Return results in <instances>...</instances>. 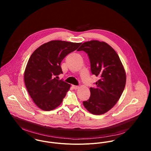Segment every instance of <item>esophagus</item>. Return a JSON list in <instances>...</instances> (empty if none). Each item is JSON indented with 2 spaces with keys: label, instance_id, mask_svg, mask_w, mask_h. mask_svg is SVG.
I'll return each mask as SVG.
<instances>
[{
  "label": "esophagus",
  "instance_id": "1",
  "mask_svg": "<svg viewBox=\"0 0 151 151\" xmlns=\"http://www.w3.org/2000/svg\"><path fill=\"white\" fill-rule=\"evenodd\" d=\"M72 86H73V88L74 89H78V88H79V86H74V85H73Z\"/></svg>",
  "mask_w": 151,
  "mask_h": 151
}]
</instances>
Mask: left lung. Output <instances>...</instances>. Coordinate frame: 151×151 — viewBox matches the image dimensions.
Returning <instances> with one entry per match:
<instances>
[{
  "label": "left lung",
  "mask_w": 151,
  "mask_h": 151,
  "mask_svg": "<svg viewBox=\"0 0 151 151\" xmlns=\"http://www.w3.org/2000/svg\"><path fill=\"white\" fill-rule=\"evenodd\" d=\"M77 50L88 54L92 74L99 77L95 87L90 88L91 96L83 105L92 114H104L116 105L124 91L126 83L124 67L116 51L105 42H86Z\"/></svg>",
  "instance_id": "left-lung-1"
}]
</instances>
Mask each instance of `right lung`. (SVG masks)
Masks as SVG:
<instances>
[{
  "instance_id": "add662e5",
  "label": "right lung",
  "mask_w": 151,
  "mask_h": 151,
  "mask_svg": "<svg viewBox=\"0 0 151 151\" xmlns=\"http://www.w3.org/2000/svg\"><path fill=\"white\" fill-rule=\"evenodd\" d=\"M81 44L51 41L40 46L30 56L24 72V82L31 98L41 109L50 111L62 104L70 85L57 79L63 73L60 64Z\"/></svg>"
}]
</instances>
